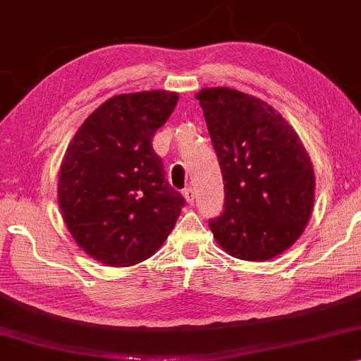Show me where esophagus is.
Returning a JSON list of instances; mask_svg holds the SVG:
<instances>
[{
    "label": "esophagus",
    "mask_w": 361,
    "mask_h": 361,
    "mask_svg": "<svg viewBox=\"0 0 361 361\" xmlns=\"http://www.w3.org/2000/svg\"><path fill=\"white\" fill-rule=\"evenodd\" d=\"M183 194H185V199H186L188 204H192L194 202V197H196V196H194L192 188H186L185 192H183Z\"/></svg>",
    "instance_id": "obj_1"
}]
</instances>
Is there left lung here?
<instances>
[{
    "mask_svg": "<svg viewBox=\"0 0 361 361\" xmlns=\"http://www.w3.org/2000/svg\"><path fill=\"white\" fill-rule=\"evenodd\" d=\"M225 183V212L210 220L216 244L265 262L302 236L313 212L314 171L299 135L276 109L243 91L196 94Z\"/></svg>",
    "mask_w": 361,
    "mask_h": 361,
    "instance_id": "left-lung-1",
    "label": "left lung"
}]
</instances>
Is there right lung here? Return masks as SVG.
Listing matches in <instances>:
<instances>
[{
  "mask_svg": "<svg viewBox=\"0 0 361 361\" xmlns=\"http://www.w3.org/2000/svg\"><path fill=\"white\" fill-rule=\"evenodd\" d=\"M178 93L117 94L73 135L57 175V202L73 241L107 267H133L162 247L185 205L152 149Z\"/></svg>",
  "mask_w": 361,
  "mask_h": 361,
  "instance_id": "add662e5",
  "label": "right lung"
}]
</instances>
